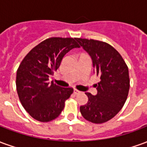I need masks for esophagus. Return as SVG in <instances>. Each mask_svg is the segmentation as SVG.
I'll return each mask as SVG.
<instances>
[{"label":"esophagus","mask_w":147,"mask_h":147,"mask_svg":"<svg viewBox=\"0 0 147 147\" xmlns=\"http://www.w3.org/2000/svg\"><path fill=\"white\" fill-rule=\"evenodd\" d=\"M73 93H74V94H76H76H79V93H80V91H79V90H76V89H74Z\"/></svg>","instance_id":"1"}]
</instances>
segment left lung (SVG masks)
<instances>
[{
	"instance_id": "1",
	"label": "left lung",
	"mask_w": 147,
	"mask_h": 147,
	"mask_svg": "<svg viewBox=\"0 0 147 147\" xmlns=\"http://www.w3.org/2000/svg\"><path fill=\"white\" fill-rule=\"evenodd\" d=\"M77 41L91 57L94 73L101 80L96 95L86 93L88 102L80 106V113L91 123H105L115 117L126 102L130 87L128 67L119 52L108 43L81 38Z\"/></svg>"
}]
</instances>
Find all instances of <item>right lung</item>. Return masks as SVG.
Instances as JSON below:
<instances>
[{"instance_id": "1", "label": "right lung", "mask_w": 147, "mask_h": 147, "mask_svg": "<svg viewBox=\"0 0 147 147\" xmlns=\"http://www.w3.org/2000/svg\"><path fill=\"white\" fill-rule=\"evenodd\" d=\"M76 38L52 37L34 46L21 61L16 72L19 98L30 117L40 122L54 120L73 93L49 81L67 52L79 48Z\"/></svg>"}]
</instances>
